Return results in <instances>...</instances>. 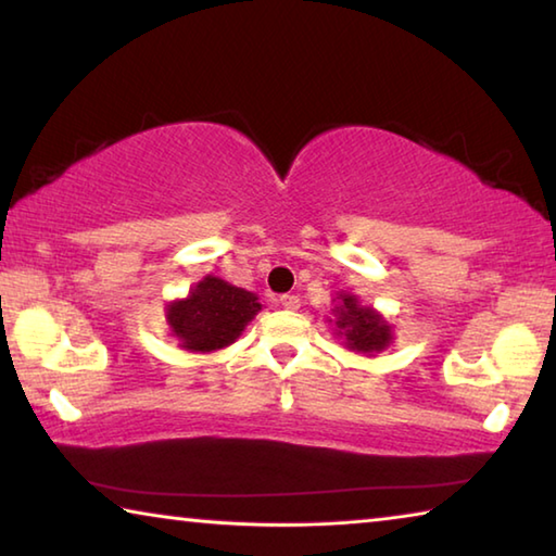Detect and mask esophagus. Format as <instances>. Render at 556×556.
I'll list each match as a JSON object with an SVG mask.
<instances>
[{
	"label": "esophagus",
	"mask_w": 556,
	"mask_h": 556,
	"mask_svg": "<svg viewBox=\"0 0 556 556\" xmlns=\"http://www.w3.org/2000/svg\"><path fill=\"white\" fill-rule=\"evenodd\" d=\"M279 304L285 306V308H289V312H296V308L301 306V301H299L296 294H281L279 296Z\"/></svg>",
	"instance_id": "obj_1"
}]
</instances>
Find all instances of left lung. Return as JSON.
I'll return each mask as SVG.
<instances>
[{
	"mask_svg": "<svg viewBox=\"0 0 556 556\" xmlns=\"http://www.w3.org/2000/svg\"><path fill=\"white\" fill-rule=\"evenodd\" d=\"M336 312V336L355 353H380L392 343V326L370 306H361L353 294H341Z\"/></svg>",
	"mask_w": 556,
	"mask_h": 556,
	"instance_id": "1",
	"label": "left lung"
}]
</instances>
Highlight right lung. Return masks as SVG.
Returning a JSON list of instances; mask_svg holds the SVG:
<instances>
[{
  "mask_svg": "<svg viewBox=\"0 0 556 556\" xmlns=\"http://www.w3.org/2000/svg\"><path fill=\"white\" fill-rule=\"evenodd\" d=\"M260 308L262 304L252 291L208 275L188 291L186 299L166 306V324L184 351L211 353L235 343Z\"/></svg>",
  "mask_w": 556,
  "mask_h": 556,
  "instance_id": "1",
  "label": "right lung"
}]
</instances>
